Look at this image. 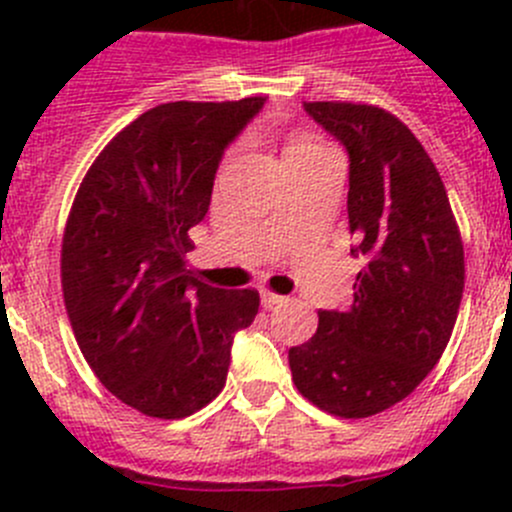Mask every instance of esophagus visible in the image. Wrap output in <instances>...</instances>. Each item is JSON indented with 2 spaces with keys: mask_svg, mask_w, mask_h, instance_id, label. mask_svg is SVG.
Instances as JSON below:
<instances>
[{
  "mask_svg": "<svg viewBox=\"0 0 512 512\" xmlns=\"http://www.w3.org/2000/svg\"><path fill=\"white\" fill-rule=\"evenodd\" d=\"M260 299H262V307H277V304H282L285 302V297H282V294H275V292H270V289H260Z\"/></svg>",
  "mask_w": 512,
  "mask_h": 512,
  "instance_id": "esophagus-1",
  "label": "esophagus"
}]
</instances>
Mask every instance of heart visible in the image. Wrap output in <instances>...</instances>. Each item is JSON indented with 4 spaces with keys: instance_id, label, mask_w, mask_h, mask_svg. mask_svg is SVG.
Masks as SVG:
<instances>
[{
    "instance_id": "heart-1",
    "label": "heart",
    "mask_w": 512,
    "mask_h": 512,
    "mask_svg": "<svg viewBox=\"0 0 512 512\" xmlns=\"http://www.w3.org/2000/svg\"><path fill=\"white\" fill-rule=\"evenodd\" d=\"M322 143L312 141V138H292V141L285 146V160L292 156H302V153H312V151H322Z\"/></svg>"
}]
</instances>
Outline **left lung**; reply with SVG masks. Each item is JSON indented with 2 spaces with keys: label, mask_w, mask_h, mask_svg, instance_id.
I'll use <instances>...</instances> for the list:
<instances>
[{
  "label": "left lung",
  "mask_w": 512,
  "mask_h": 512,
  "mask_svg": "<svg viewBox=\"0 0 512 512\" xmlns=\"http://www.w3.org/2000/svg\"><path fill=\"white\" fill-rule=\"evenodd\" d=\"M349 156L352 255L366 262L349 309H319L289 349L294 386L319 409L366 418L404 401L438 364L463 297V245L436 165L384 108L304 101Z\"/></svg>",
  "instance_id": "1"
}]
</instances>
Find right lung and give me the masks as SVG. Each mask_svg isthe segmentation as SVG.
I'll use <instances>...</instances> for the list:
<instances>
[{
    "instance_id": "add662e5",
    "label": "right lung",
    "mask_w": 512,
    "mask_h": 512,
    "mask_svg": "<svg viewBox=\"0 0 512 512\" xmlns=\"http://www.w3.org/2000/svg\"><path fill=\"white\" fill-rule=\"evenodd\" d=\"M265 101L160 103L103 148L76 193L61 245L66 312L98 381L146 416L208 406L232 339L260 309L255 289L195 280L185 252L227 146Z\"/></svg>"
}]
</instances>
